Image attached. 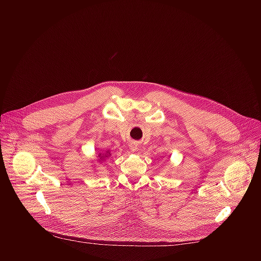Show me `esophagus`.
<instances>
[{"label": "esophagus", "mask_w": 261, "mask_h": 261, "mask_svg": "<svg viewBox=\"0 0 261 261\" xmlns=\"http://www.w3.org/2000/svg\"><path fill=\"white\" fill-rule=\"evenodd\" d=\"M129 147H130L131 152H136L137 151V144H135V143H132Z\"/></svg>", "instance_id": "34e87169"}]
</instances>
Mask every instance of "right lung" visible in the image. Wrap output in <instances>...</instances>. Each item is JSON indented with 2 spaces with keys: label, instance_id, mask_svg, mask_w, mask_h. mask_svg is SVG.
Instances as JSON below:
<instances>
[{
  "label": "right lung",
  "instance_id": "right-lung-1",
  "mask_svg": "<svg viewBox=\"0 0 261 261\" xmlns=\"http://www.w3.org/2000/svg\"><path fill=\"white\" fill-rule=\"evenodd\" d=\"M110 156H111V154L109 153V151H107V152H105V153H99V154L97 155V158H98L97 162H102V161L106 160L107 158H109Z\"/></svg>",
  "mask_w": 261,
  "mask_h": 261
}]
</instances>
